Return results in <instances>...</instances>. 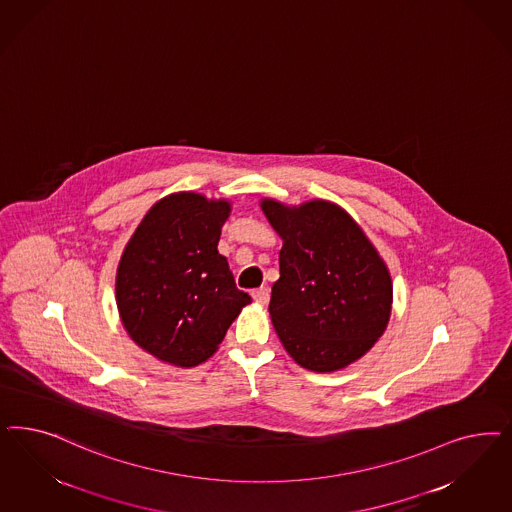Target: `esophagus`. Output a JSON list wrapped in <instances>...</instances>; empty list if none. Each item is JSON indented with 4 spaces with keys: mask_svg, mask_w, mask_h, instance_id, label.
<instances>
[{
    "mask_svg": "<svg viewBox=\"0 0 512 512\" xmlns=\"http://www.w3.org/2000/svg\"><path fill=\"white\" fill-rule=\"evenodd\" d=\"M252 297L258 301V303H262L265 305L267 301H269V290L265 288V286H260V288H256V290H252Z\"/></svg>",
    "mask_w": 512,
    "mask_h": 512,
    "instance_id": "esophagus-1",
    "label": "esophagus"
}]
</instances>
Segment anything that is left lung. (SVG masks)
<instances>
[{
	"label": "left lung",
	"instance_id": "8db88e82",
	"mask_svg": "<svg viewBox=\"0 0 512 512\" xmlns=\"http://www.w3.org/2000/svg\"><path fill=\"white\" fill-rule=\"evenodd\" d=\"M281 235V277L269 314L282 347L301 367L331 373L360 360L392 313L390 271L362 228L339 205L313 199L260 203Z\"/></svg>",
	"mask_w": 512,
	"mask_h": 512
}]
</instances>
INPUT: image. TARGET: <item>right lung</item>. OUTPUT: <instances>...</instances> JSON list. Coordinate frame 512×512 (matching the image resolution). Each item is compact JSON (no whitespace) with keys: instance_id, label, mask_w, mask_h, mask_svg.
<instances>
[{"instance_id":"right-lung-1","label":"right lung","mask_w":512,"mask_h":512,"mask_svg":"<svg viewBox=\"0 0 512 512\" xmlns=\"http://www.w3.org/2000/svg\"><path fill=\"white\" fill-rule=\"evenodd\" d=\"M226 199L177 192L150 207L116 269V307L133 341L177 367L207 362L252 299L218 254Z\"/></svg>"}]
</instances>
